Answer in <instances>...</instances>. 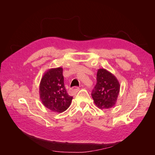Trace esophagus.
<instances>
[{"label": "esophagus", "mask_w": 155, "mask_h": 155, "mask_svg": "<svg viewBox=\"0 0 155 155\" xmlns=\"http://www.w3.org/2000/svg\"><path fill=\"white\" fill-rule=\"evenodd\" d=\"M79 91V87H73L72 88L70 89V91H71L72 93H76Z\"/></svg>", "instance_id": "1"}]
</instances>
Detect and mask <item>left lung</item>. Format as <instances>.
<instances>
[{"label":"left lung","mask_w":155,"mask_h":155,"mask_svg":"<svg viewBox=\"0 0 155 155\" xmlns=\"http://www.w3.org/2000/svg\"><path fill=\"white\" fill-rule=\"evenodd\" d=\"M120 85L114 75L104 68L98 69L97 83L92 92L95 105L100 109H109L115 105Z\"/></svg>","instance_id":"1"}]
</instances>
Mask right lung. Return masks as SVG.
Masks as SVG:
<instances>
[{"mask_svg": "<svg viewBox=\"0 0 155 155\" xmlns=\"http://www.w3.org/2000/svg\"><path fill=\"white\" fill-rule=\"evenodd\" d=\"M40 99L44 106L55 112H63L70 107L72 97L68 94L64 85L63 68L46 71L39 85Z\"/></svg>", "mask_w": 155, "mask_h": 155, "instance_id": "1", "label": "right lung"}]
</instances>
